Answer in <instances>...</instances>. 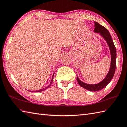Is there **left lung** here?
<instances>
[{
	"label": "left lung",
	"mask_w": 127,
	"mask_h": 127,
	"mask_svg": "<svg viewBox=\"0 0 127 127\" xmlns=\"http://www.w3.org/2000/svg\"><path fill=\"white\" fill-rule=\"evenodd\" d=\"M94 32L97 33H99V34L105 39L107 42V44H108L110 50L111 56V65L109 72L108 74L106 75V77L101 82L97 84H92H92L84 83L79 79L78 77L77 76V80L79 85L83 87V88L90 91H99V90L103 89L108 85L110 82V81L114 77L116 66V49L109 31L104 27L101 25L97 22H95Z\"/></svg>",
	"instance_id": "left-lung-1"
}]
</instances>
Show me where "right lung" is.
<instances>
[{
  "label": "right lung",
  "mask_w": 127,
  "mask_h": 127,
  "mask_svg": "<svg viewBox=\"0 0 127 127\" xmlns=\"http://www.w3.org/2000/svg\"><path fill=\"white\" fill-rule=\"evenodd\" d=\"M54 74H53V77H52V81H51V82H50V84H49V85H48V86L47 87H46V88H44V89H41V90H37V91H32V92H41V91H44V90H46L47 88H48V87H49V86H50V85H51V84H52V81H53V77H54Z\"/></svg>",
  "instance_id": "obj_1"
}]
</instances>
